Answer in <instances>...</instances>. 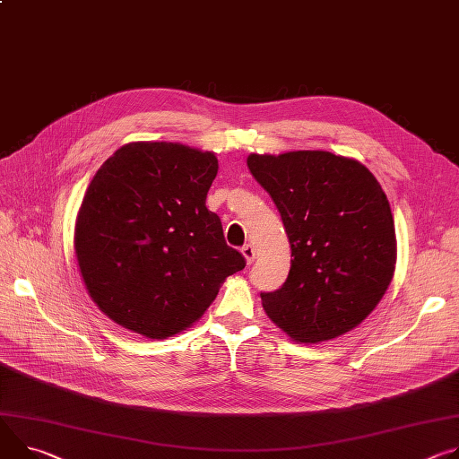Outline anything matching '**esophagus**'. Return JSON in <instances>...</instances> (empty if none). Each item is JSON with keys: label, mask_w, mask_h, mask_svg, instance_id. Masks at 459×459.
I'll use <instances>...</instances> for the list:
<instances>
[{"label": "esophagus", "mask_w": 459, "mask_h": 459, "mask_svg": "<svg viewBox=\"0 0 459 459\" xmlns=\"http://www.w3.org/2000/svg\"><path fill=\"white\" fill-rule=\"evenodd\" d=\"M241 255L245 256V262H247V264H253V262H255V255H256L255 247H253L251 243H245V245L241 247Z\"/></svg>", "instance_id": "esophagus-1"}]
</instances>
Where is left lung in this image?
Here are the masks:
<instances>
[{"instance_id":"8db88e82","label":"left lung","mask_w":459,"mask_h":459,"mask_svg":"<svg viewBox=\"0 0 459 459\" xmlns=\"http://www.w3.org/2000/svg\"><path fill=\"white\" fill-rule=\"evenodd\" d=\"M247 166L281 216L290 269L262 293L267 316L297 342L357 327L379 304L395 269V229L377 179L359 160L329 152L251 153Z\"/></svg>"}]
</instances>
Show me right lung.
<instances>
[{
	"mask_svg": "<svg viewBox=\"0 0 459 459\" xmlns=\"http://www.w3.org/2000/svg\"><path fill=\"white\" fill-rule=\"evenodd\" d=\"M212 152L132 143L95 174L74 227L78 267L93 302L148 339L192 325L227 276L245 267L206 208Z\"/></svg>",
	"mask_w": 459,
	"mask_h": 459,
	"instance_id": "right-lung-1",
	"label": "right lung"
}]
</instances>
